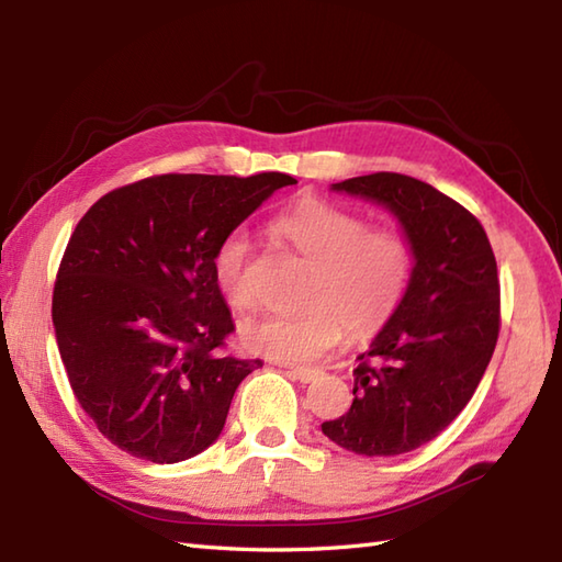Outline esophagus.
I'll return each instance as SVG.
<instances>
[{
    "instance_id": "obj_1",
    "label": "esophagus",
    "mask_w": 562,
    "mask_h": 562,
    "mask_svg": "<svg viewBox=\"0 0 562 562\" xmlns=\"http://www.w3.org/2000/svg\"><path fill=\"white\" fill-rule=\"evenodd\" d=\"M321 374V369H308V367H290V376L292 379H300L302 384H312V381H316Z\"/></svg>"
}]
</instances>
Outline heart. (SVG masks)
I'll return each instance as SVG.
<instances>
[{"label":"heart","mask_w":562,"mask_h":562,"mask_svg":"<svg viewBox=\"0 0 562 562\" xmlns=\"http://www.w3.org/2000/svg\"><path fill=\"white\" fill-rule=\"evenodd\" d=\"M274 232L314 262L306 308L246 318V350L274 362L306 364L336 348L345 328L355 338H369L398 314L415 274V246L405 232L369 226L360 214L316 198L282 212ZM250 262L254 244L241 226L224 234L212 254L217 290L236 308L256 302Z\"/></svg>","instance_id":"obj_1"}]
</instances>
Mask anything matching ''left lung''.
Here are the masks:
<instances>
[{
  "label": "left lung",
  "instance_id": "obj_1",
  "mask_svg": "<svg viewBox=\"0 0 562 562\" xmlns=\"http://www.w3.org/2000/svg\"><path fill=\"white\" fill-rule=\"evenodd\" d=\"M333 190L396 214L415 274L398 314L357 357L350 411L321 429L362 457H396L447 429L479 389L499 333L497 262L481 222L417 178L379 171Z\"/></svg>",
  "mask_w": 562,
  "mask_h": 562
}]
</instances>
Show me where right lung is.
<instances>
[{
	"label": "right lung",
	"instance_id": "right-lung-1",
	"mask_svg": "<svg viewBox=\"0 0 562 562\" xmlns=\"http://www.w3.org/2000/svg\"><path fill=\"white\" fill-rule=\"evenodd\" d=\"M288 173H164L105 193L59 262L53 326L69 386L99 432L154 463L220 437L260 360L222 355L232 312L212 254Z\"/></svg>",
	"mask_w": 562,
	"mask_h": 562
}]
</instances>
